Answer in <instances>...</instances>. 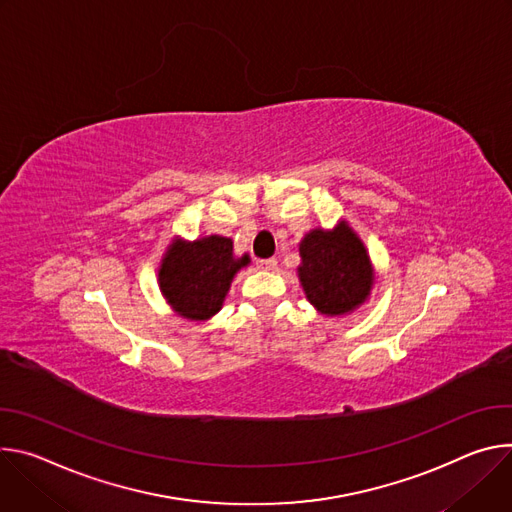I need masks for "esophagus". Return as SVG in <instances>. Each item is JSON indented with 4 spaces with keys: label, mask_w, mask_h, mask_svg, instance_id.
<instances>
[{
    "label": "esophagus",
    "mask_w": 512,
    "mask_h": 512,
    "mask_svg": "<svg viewBox=\"0 0 512 512\" xmlns=\"http://www.w3.org/2000/svg\"><path fill=\"white\" fill-rule=\"evenodd\" d=\"M260 270H274L276 268V260L274 258H264V260H258L256 262Z\"/></svg>",
    "instance_id": "34e87169"
}]
</instances>
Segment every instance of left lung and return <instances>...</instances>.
Instances as JSON below:
<instances>
[{
  "label": "left lung",
  "instance_id": "obj_1",
  "mask_svg": "<svg viewBox=\"0 0 512 512\" xmlns=\"http://www.w3.org/2000/svg\"><path fill=\"white\" fill-rule=\"evenodd\" d=\"M299 250L301 285L317 311L342 315L366 301L372 285L370 258L346 223L333 232L313 230Z\"/></svg>",
  "mask_w": 512,
  "mask_h": 512
}]
</instances>
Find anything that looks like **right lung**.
Here are the masks:
<instances>
[{
	"mask_svg": "<svg viewBox=\"0 0 512 512\" xmlns=\"http://www.w3.org/2000/svg\"><path fill=\"white\" fill-rule=\"evenodd\" d=\"M250 262L234 256L230 238L209 236L191 244L175 242L160 266V289L173 309L187 319H209L221 309L234 274Z\"/></svg>",
	"mask_w": 512,
	"mask_h": 512,
	"instance_id": "add662e5",
	"label": "right lung"
}]
</instances>
